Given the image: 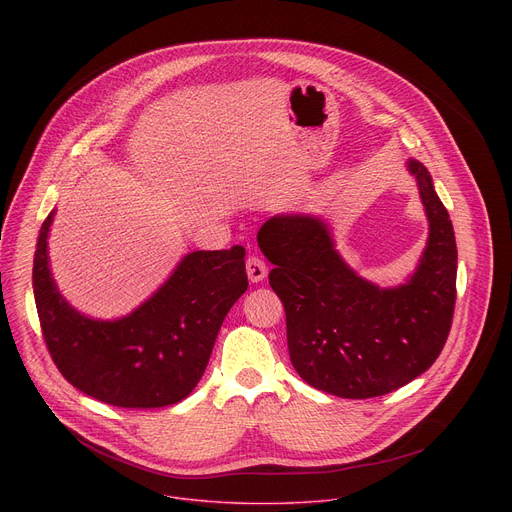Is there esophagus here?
I'll return each mask as SVG.
<instances>
[{"instance_id":"obj_1","label":"esophagus","mask_w":512,"mask_h":512,"mask_svg":"<svg viewBox=\"0 0 512 512\" xmlns=\"http://www.w3.org/2000/svg\"><path fill=\"white\" fill-rule=\"evenodd\" d=\"M247 275H249L251 283L263 281L267 277L265 261L261 257H257V255H249V259H247Z\"/></svg>"}]
</instances>
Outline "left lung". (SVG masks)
<instances>
[{
  "label": "left lung",
  "instance_id": "left-lung-1",
  "mask_svg": "<svg viewBox=\"0 0 512 512\" xmlns=\"http://www.w3.org/2000/svg\"><path fill=\"white\" fill-rule=\"evenodd\" d=\"M429 218L413 277L379 289L334 251L320 218L273 216L257 241L275 265L269 285L285 308L287 348L298 375L342 399L381 397L411 383L440 356L454 318L458 249L450 214L427 168L409 162Z\"/></svg>",
  "mask_w": 512,
  "mask_h": 512
}]
</instances>
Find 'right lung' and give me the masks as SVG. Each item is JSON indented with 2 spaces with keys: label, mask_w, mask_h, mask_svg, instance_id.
Returning a JSON list of instances; mask_svg holds the SVG:
<instances>
[{
  "label": "right lung",
  "mask_w": 512,
  "mask_h": 512,
  "mask_svg": "<svg viewBox=\"0 0 512 512\" xmlns=\"http://www.w3.org/2000/svg\"><path fill=\"white\" fill-rule=\"evenodd\" d=\"M44 221L34 253V300L46 348L79 391L123 409L186 399L204 375L214 340L249 281L245 249L194 251L127 318L99 322L72 310L50 277Z\"/></svg>",
  "instance_id": "right-lung-1"
}]
</instances>
